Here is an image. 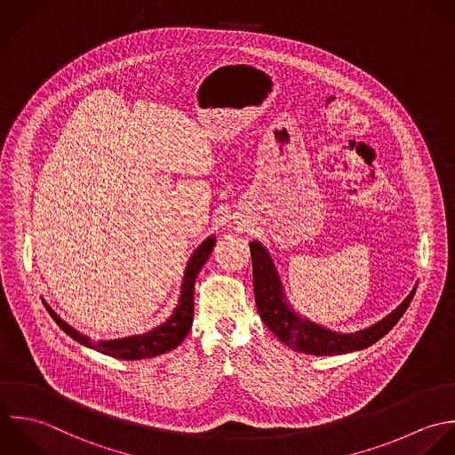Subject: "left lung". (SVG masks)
I'll use <instances>...</instances> for the list:
<instances>
[{
  "label": "left lung",
  "mask_w": 455,
  "mask_h": 455,
  "mask_svg": "<svg viewBox=\"0 0 455 455\" xmlns=\"http://www.w3.org/2000/svg\"><path fill=\"white\" fill-rule=\"evenodd\" d=\"M250 251L253 264L255 303L260 319L287 347L307 355H346L376 344L399 323L417 291L415 287L411 294L392 314H388L385 319L372 324L371 328L360 330L356 333H337L301 317L289 307L273 260L267 250L259 241L250 243Z\"/></svg>",
  "instance_id": "obj_1"
}]
</instances>
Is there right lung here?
Returning <instances> with one entry per match:
<instances>
[{
    "label": "right lung",
    "instance_id": "right-lung-1",
    "mask_svg": "<svg viewBox=\"0 0 455 455\" xmlns=\"http://www.w3.org/2000/svg\"><path fill=\"white\" fill-rule=\"evenodd\" d=\"M214 235L207 237L191 255L186 273H184V282H182V291H180V299L177 308L173 310V315L163 323L161 326L143 333V335H132L125 339H116V340H97L92 342L86 335L79 333L72 326H68L65 321H61L44 301V307L47 308L49 315L54 319V323L76 342L81 346H86L90 349H95L102 355H108L116 360H147L159 356L163 353H168L175 349L189 333L191 324H193V314H195V280L204 267L205 260L209 259L212 248H214Z\"/></svg>",
    "mask_w": 455,
    "mask_h": 455
}]
</instances>
